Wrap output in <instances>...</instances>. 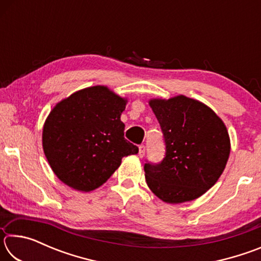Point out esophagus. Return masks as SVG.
Listing matches in <instances>:
<instances>
[{
  "instance_id": "34e87169",
  "label": "esophagus",
  "mask_w": 261,
  "mask_h": 261,
  "mask_svg": "<svg viewBox=\"0 0 261 261\" xmlns=\"http://www.w3.org/2000/svg\"><path fill=\"white\" fill-rule=\"evenodd\" d=\"M145 153H146V151H145V146H144V145H140V146H139V156L140 158H143L144 155H145Z\"/></svg>"
}]
</instances>
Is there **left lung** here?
<instances>
[{
	"label": "left lung",
	"mask_w": 261,
	"mask_h": 261,
	"mask_svg": "<svg viewBox=\"0 0 261 261\" xmlns=\"http://www.w3.org/2000/svg\"><path fill=\"white\" fill-rule=\"evenodd\" d=\"M160 124L165 158L144 165L148 188L169 204L197 199L216 183L230 153L227 127L213 110L184 95L149 101Z\"/></svg>",
	"instance_id": "1"
}]
</instances>
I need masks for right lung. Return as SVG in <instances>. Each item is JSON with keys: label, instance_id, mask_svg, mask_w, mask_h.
<instances>
[{"label": "right lung", "instance_id": "right-lung-1", "mask_svg": "<svg viewBox=\"0 0 261 261\" xmlns=\"http://www.w3.org/2000/svg\"><path fill=\"white\" fill-rule=\"evenodd\" d=\"M125 100L105 86L78 91L51 110L42 131L43 152L53 171L78 191L99 188L138 153L124 138Z\"/></svg>", "mask_w": 261, "mask_h": 261}]
</instances>
